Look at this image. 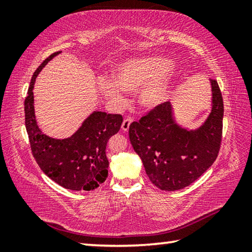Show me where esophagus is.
Returning <instances> with one entry per match:
<instances>
[{"instance_id": "34e87169", "label": "esophagus", "mask_w": 252, "mask_h": 252, "mask_svg": "<svg viewBox=\"0 0 252 252\" xmlns=\"http://www.w3.org/2000/svg\"><path fill=\"white\" fill-rule=\"evenodd\" d=\"M131 123H132V119H130V118L125 119V120H123V122H122V126H121L122 130L125 131V132H127V131H129Z\"/></svg>"}]
</instances>
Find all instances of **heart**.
Instances as JSON below:
<instances>
[{
	"label": "heart",
	"mask_w": 252,
	"mask_h": 252,
	"mask_svg": "<svg viewBox=\"0 0 252 252\" xmlns=\"http://www.w3.org/2000/svg\"><path fill=\"white\" fill-rule=\"evenodd\" d=\"M112 80L101 79L99 90L114 104L125 103L122 92L134 94L143 111H155L167 103L176 89L179 73L171 60L161 55L126 59L112 69Z\"/></svg>",
	"instance_id": "heart-1"
}]
</instances>
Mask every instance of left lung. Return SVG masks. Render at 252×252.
<instances>
[{
	"label": "left lung",
	"instance_id": "left-lung-1",
	"mask_svg": "<svg viewBox=\"0 0 252 252\" xmlns=\"http://www.w3.org/2000/svg\"><path fill=\"white\" fill-rule=\"evenodd\" d=\"M211 85V106L199 126L178 122L173 105L167 103L131 123L132 147L141 158L149 179L165 191L183 189L211 167L218 156L222 134L223 100L218 82Z\"/></svg>",
	"mask_w": 252,
	"mask_h": 252
}]
</instances>
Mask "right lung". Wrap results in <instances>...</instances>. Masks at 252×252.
<instances>
[{"label":"right lung","instance_id":"obj_1","mask_svg":"<svg viewBox=\"0 0 252 252\" xmlns=\"http://www.w3.org/2000/svg\"><path fill=\"white\" fill-rule=\"evenodd\" d=\"M60 53L61 51L51 54L34 72L24 102L25 126L34 159L46 176L65 189L91 191L108 177L106 146L120 130L122 116L93 111L73 134L64 139L42 132L34 110V83L42 69Z\"/></svg>","mask_w":252,"mask_h":252}]
</instances>
